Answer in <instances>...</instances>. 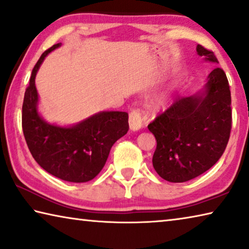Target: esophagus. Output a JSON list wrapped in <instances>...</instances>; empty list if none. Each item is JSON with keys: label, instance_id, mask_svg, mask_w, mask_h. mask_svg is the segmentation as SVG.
Here are the masks:
<instances>
[{"label": "esophagus", "instance_id": "esophagus-1", "mask_svg": "<svg viewBox=\"0 0 249 249\" xmlns=\"http://www.w3.org/2000/svg\"><path fill=\"white\" fill-rule=\"evenodd\" d=\"M142 122H143V118H142V110L139 108L133 109L131 113H129V127H131L132 131H139L142 127Z\"/></svg>", "mask_w": 249, "mask_h": 249}]
</instances>
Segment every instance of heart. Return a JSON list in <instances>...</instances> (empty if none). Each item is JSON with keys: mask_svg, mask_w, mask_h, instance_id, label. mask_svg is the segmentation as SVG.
<instances>
[{"mask_svg": "<svg viewBox=\"0 0 249 249\" xmlns=\"http://www.w3.org/2000/svg\"><path fill=\"white\" fill-rule=\"evenodd\" d=\"M154 106H155V108H160V106H163V101H157Z\"/></svg>", "mask_w": 249, "mask_h": 249, "instance_id": "1", "label": "heart"}]
</instances>
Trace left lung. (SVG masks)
<instances>
[{"label": "left lung", "instance_id": "obj_1", "mask_svg": "<svg viewBox=\"0 0 249 249\" xmlns=\"http://www.w3.org/2000/svg\"><path fill=\"white\" fill-rule=\"evenodd\" d=\"M196 51L205 61L218 63L214 53L204 46L198 44ZM231 104L226 74L215 68L200 92L176 98L148 125L157 142L153 166L161 178L183 183L217 163L230 140Z\"/></svg>", "mask_w": 249, "mask_h": 249}]
</instances>
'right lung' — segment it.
Returning <instances> with one entry per match:
<instances>
[{
    "label": "right lung",
    "instance_id": "add662e5",
    "mask_svg": "<svg viewBox=\"0 0 249 249\" xmlns=\"http://www.w3.org/2000/svg\"><path fill=\"white\" fill-rule=\"evenodd\" d=\"M53 45L41 55L30 78L22 106V127L27 147L43 169L57 178L84 183L93 179L107 160L112 146L128 131L126 112H101L69 127L50 124L37 112L35 76Z\"/></svg>",
    "mask_w": 249,
    "mask_h": 249
}]
</instances>
